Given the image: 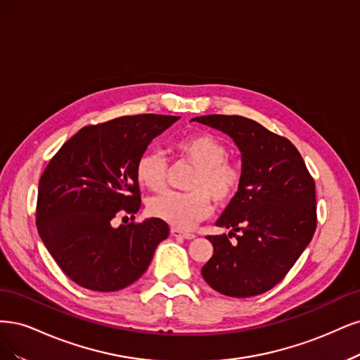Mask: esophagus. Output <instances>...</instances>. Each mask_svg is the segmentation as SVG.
<instances>
[{"label":"esophagus","mask_w":360,"mask_h":360,"mask_svg":"<svg viewBox=\"0 0 360 360\" xmlns=\"http://www.w3.org/2000/svg\"><path fill=\"white\" fill-rule=\"evenodd\" d=\"M170 233H172V236H175V238H184V239H194V238H195V235L188 233V231H182L181 229H176V227H172Z\"/></svg>","instance_id":"esophagus-1"}]
</instances>
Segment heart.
<instances>
[{
    "mask_svg": "<svg viewBox=\"0 0 360 360\" xmlns=\"http://www.w3.org/2000/svg\"><path fill=\"white\" fill-rule=\"evenodd\" d=\"M178 153L195 166L187 182L190 191L166 193L149 202V214L173 227L190 229L212 214V200L227 205L238 194L242 172L229 160V148L210 133L184 137L175 145ZM169 165L161 153H146L136 165V176L142 187L160 193L166 188Z\"/></svg>",
    "mask_w": 360,
    "mask_h": 360,
    "instance_id": "heart-1",
    "label": "heart"
}]
</instances>
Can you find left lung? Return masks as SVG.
I'll use <instances>...</instances> for the list:
<instances>
[{
	"label": "left lung",
	"instance_id": "8db88e82",
	"mask_svg": "<svg viewBox=\"0 0 360 360\" xmlns=\"http://www.w3.org/2000/svg\"><path fill=\"white\" fill-rule=\"evenodd\" d=\"M193 120L229 134L242 154L240 188L217 221L230 233L207 236L214 254L202 275L226 296L262 295L284 280L314 236V179L296 146L256 121L238 115Z\"/></svg>",
	"mask_w": 360,
	"mask_h": 360
}]
</instances>
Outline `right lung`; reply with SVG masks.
<instances>
[{
  "label": "right lung",
  "instance_id": "add662e5",
  "mask_svg": "<svg viewBox=\"0 0 360 360\" xmlns=\"http://www.w3.org/2000/svg\"><path fill=\"white\" fill-rule=\"evenodd\" d=\"M179 117L143 113L86 125L60 148L39 182L36 223L43 243L77 285L117 292L141 278L158 243L163 219L115 227L141 210L136 165L154 137Z\"/></svg>",
  "mask_w": 360,
  "mask_h": 360
}]
</instances>
